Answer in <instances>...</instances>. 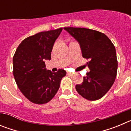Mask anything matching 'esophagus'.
I'll list each match as a JSON object with an SVG mask.
<instances>
[{
  "label": "esophagus",
  "mask_w": 131,
  "mask_h": 131,
  "mask_svg": "<svg viewBox=\"0 0 131 131\" xmlns=\"http://www.w3.org/2000/svg\"><path fill=\"white\" fill-rule=\"evenodd\" d=\"M67 74H68V75H71V76H73L75 75V73H70V72H68L67 73Z\"/></svg>",
  "instance_id": "1"
}]
</instances>
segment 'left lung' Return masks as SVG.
<instances>
[{"instance_id": "obj_1", "label": "left lung", "mask_w": 131, "mask_h": 131, "mask_svg": "<svg viewBox=\"0 0 131 131\" xmlns=\"http://www.w3.org/2000/svg\"><path fill=\"white\" fill-rule=\"evenodd\" d=\"M77 40L83 57L90 61L86 64L90 71L83 77L81 84L75 86L80 95L94 101L108 92L115 81L117 60L114 45L104 33L86 28L64 27Z\"/></svg>"}]
</instances>
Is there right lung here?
Here are the masks:
<instances>
[{"label":"right lung","mask_w":131,"mask_h":131,"mask_svg":"<svg viewBox=\"0 0 131 131\" xmlns=\"http://www.w3.org/2000/svg\"><path fill=\"white\" fill-rule=\"evenodd\" d=\"M62 28L43 31L24 39L13 57V74L22 94L31 102L43 104L57 93L66 75L64 69L53 73L47 70L45 60H51V52Z\"/></svg>","instance_id":"add662e5"}]
</instances>
